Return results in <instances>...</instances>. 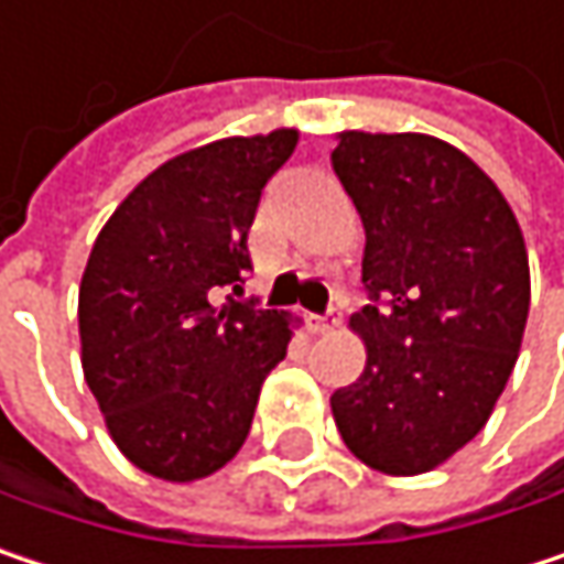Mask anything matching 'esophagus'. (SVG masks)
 I'll return each instance as SVG.
<instances>
[{
    "mask_svg": "<svg viewBox=\"0 0 564 564\" xmlns=\"http://www.w3.org/2000/svg\"><path fill=\"white\" fill-rule=\"evenodd\" d=\"M306 323H310V333H316V336H323V333H333L339 319H336V316H310Z\"/></svg>",
    "mask_w": 564,
    "mask_h": 564,
    "instance_id": "obj_1",
    "label": "esophagus"
}]
</instances>
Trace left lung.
I'll list each match as a JSON object with an SVG mask.
<instances>
[{"label":"left lung","mask_w":564,"mask_h":564,"mask_svg":"<svg viewBox=\"0 0 564 564\" xmlns=\"http://www.w3.org/2000/svg\"><path fill=\"white\" fill-rule=\"evenodd\" d=\"M333 172L362 228V283L386 300L352 313L362 376L329 404L372 470L414 477L451 460L494 414L529 316V254L497 182L427 133L343 130Z\"/></svg>","instance_id":"1"}]
</instances>
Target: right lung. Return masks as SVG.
Returning <instances> with one entry per match:
<instances>
[{
  "label": "right lung",
  "instance_id": "right-lung-1",
  "mask_svg": "<svg viewBox=\"0 0 564 564\" xmlns=\"http://www.w3.org/2000/svg\"><path fill=\"white\" fill-rule=\"evenodd\" d=\"M296 140L281 127L175 156L90 248L77 296L84 379L120 454L150 477L192 484L221 470L286 356L290 316L228 290L245 293L261 188Z\"/></svg>",
  "mask_w": 564,
  "mask_h": 564
}]
</instances>
